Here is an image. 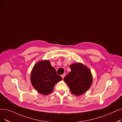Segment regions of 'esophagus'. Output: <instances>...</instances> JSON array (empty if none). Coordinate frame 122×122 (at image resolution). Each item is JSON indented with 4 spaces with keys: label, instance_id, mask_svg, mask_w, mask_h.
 I'll return each instance as SVG.
<instances>
[{
    "label": "esophagus",
    "instance_id": "obj_1",
    "mask_svg": "<svg viewBox=\"0 0 122 122\" xmlns=\"http://www.w3.org/2000/svg\"><path fill=\"white\" fill-rule=\"evenodd\" d=\"M61 76H62V78H64V77L65 76V74H62V75H61Z\"/></svg>",
    "mask_w": 122,
    "mask_h": 122
}]
</instances>
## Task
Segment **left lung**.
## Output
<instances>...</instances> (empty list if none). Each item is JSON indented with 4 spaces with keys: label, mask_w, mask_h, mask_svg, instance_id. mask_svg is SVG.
Segmentation results:
<instances>
[{
    "label": "left lung",
    "mask_w": 122,
    "mask_h": 122,
    "mask_svg": "<svg viewBox=\"0 0 122 122\" xmlns=\"http://www.w3.org/2000/svg\"><path fill=\"white\" fill-rule=\"evenodd\" d=\"M71 72L64 78L71 92L76 96L85 93L92 83L91 72L81 63H75L70 66Z\"/></svg>",
    "instance_id": "8db88e82"
}]
</instances>
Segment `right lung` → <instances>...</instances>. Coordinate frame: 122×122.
Listing matches in <instances>:
<instances>
[{
  "mask_svg": "<svg viewBox=\"0 0 122 122\" xmlns=\"http://www.w3.org/2000/svg\"><path fill=\"white\" fill-rule=\"evenodd\" d=\"M62 79L48 60L36 63L32 70L30 80L37 91L43 95H48L53 90L55 85Z\"/></svg>",
  "mask_w": 122,
  "mask_h": 122,
  "instance_id": "right-lung-1",
  "label": "right lung"
}]
</instances>
